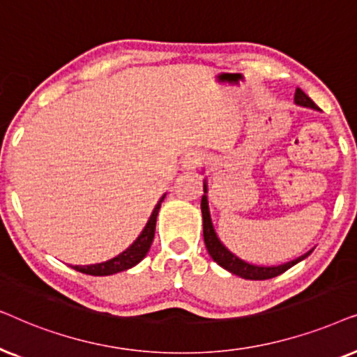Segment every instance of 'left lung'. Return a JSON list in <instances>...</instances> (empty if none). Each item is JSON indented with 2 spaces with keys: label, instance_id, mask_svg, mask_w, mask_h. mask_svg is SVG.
<instances>
[{
  "label": "left lung",
  "instance_id": "8db88e82",
  "mask_svg": "<svg viewBox=\"0 0 357 357\" xmlns=\"http://www.w3.org/2000/svg\"><path fill=\"white\" fill-rule=\"evenodd\" d=\"M294 101H296V104H298V106L317 109L315 102H313L301 88L296 89ZM204 192L207 194V183H204ZM206 194H204L201 201V211H202V220H204V243H206V248L208 251V255L212 256V259L215 261L217 264H220L223 269L230 271L231 274L240 275V278L243 279H251V281H264V279L275 278V275L286 273V271L291 269L294 264H297L298 261L305 259L307 256L312 253V251H308V253L298 256L297 259L289 261V263L281 264V266H256L240 259L238 256H235L231 251H228L227 246H223L222 241L218 240L215 230H213L211 213H208V204H207Z\"/></svg>",
  "mask_w": 357,
  "mask_h": 357
}]
</instances>
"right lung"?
Here are the masks:
<instances>
[{
    "mask_svg": "<svg viewBox=\"0 0 357 357\" xmlns=\"http://www.w3.org/2000/svg\"><path fill=\"white\" fill-rule=\"evenodd\" d=\"M165 196L160 199L158 204H156L153 212L146 222V225L142 234L139 235L134 243H132L126 251H122L121 255H117L116 258L104 261V263L98 264H89V266H73V269L79 271L83 274L89 275H111L116 273H121V271L134 268L135 264H139L142 259L145 258L146 253H149L151 243H153L155 238V225H156V217H158V211L161 207V202H163Z\"/></svg>",
    "mask_w": 357,
    "mask_h": 357,
    "instance_id": "add662e5",
    "label": "right lung"
}]
</instances>
